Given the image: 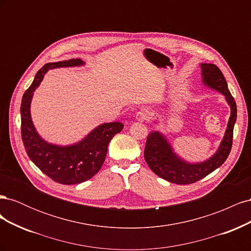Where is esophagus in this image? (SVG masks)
<instances>
[{
  "mask_svg": "<svg viewBox=\"0 0 251 251\" xmlns=\"http://www.w3.org/2000/svg\"><path fill=\"white\" fill-rule=\"evenodd\" d=\"M151 116V112L147 109H141L137 113H136V119L138 121H146L149 120Z\"/></svg>",
  "mask_w": 251,
  "mask_h": 251,
  "instance_id": "esophagus-1",
  "label": "esophagus"
}]
</instances>
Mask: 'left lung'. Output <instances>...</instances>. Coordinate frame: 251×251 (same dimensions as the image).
Instances as JSON below:
<instances>
[{"instance_id":"8db88e82","label":"left lung","mask_w":251,"mask_h":251,"mask_svg":"<svg viewBox=\"0 0 251 251\" xmlns=\"http://www.w3.org/2000/svg\"><path fill=\"white\" fill-rule=\"evenodd\" d=\"M200 67L202 82L225 96L230 107V117L217 151L202 162L191 163L183 160L175 153L172 144L161 132L153 131L149 134L144 149V159L149 168L157 176L175 184H191L206 177L225 162L232 146L233 126L237 120V104L234 98L229 92L223 73L216 65L202 63Z\"/></svg>"}]
</instances>
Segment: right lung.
Instances as JSON below:
<instances>
[{
	"instance_id": "1",
	"label": "right lung",
	"mask_w": 251,
	"mask_h": 251,
	"mask_svg": "<svg viewBox=\"0 0 251 251\" xmlns=\"http://www.w3.org/2000/svg\"><path fill=\"white\" fill-rule=\"evenodd\" d=\"M85 65L80 58L48 63L37 71L33 82L23 95L21 104L22 139L28 157L45 175L60 184H78L92 178L100 170L111 139L124 128V124H102L80 141L70 146H57L44 140L36 132L30 114L33 92L47 71L55 68Z\"/></svg>"
}]
</instances>
